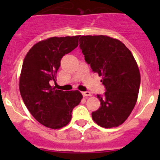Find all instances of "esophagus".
Masks as SVG:
<instances>
[{"instance_id": "34e87169", "label": "esophagus", "mask_w": 160, "mask_h": 160, "mask_svg": "<svg viewBox=\"0 0 160 160\" xmlns=\"http://www.w3.org/2000/svg\"><path fill=\"white\" fill-rule=\"evenodd\" d=\"M82 94L83 97H88V96L91 95V94H90V91H84V92H82Z\"/></svg>"}]
</instances>
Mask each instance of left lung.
<instances>
[{
  "label": "left lung",
  "mask_w": 160,
  "mask_h": 160,
  "mask_svg": "<svg viewBox=\"0 0 160 160\" xmlns=\"http://www.w3.org/2000/svg\"><path fill=\"white\" fill-rule=\"evenodd\" d=\"M79 47L94 73L102 76L103 95L97 94L101 106L92 118L102 128L118 127L125 122L135 106L140 73L132 53L122 42L110 37L82 36Z\"/></svg>",
  "instance_id": "left-lung-1"
}]
</instances>
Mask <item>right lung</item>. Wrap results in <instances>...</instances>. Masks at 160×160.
<instances>
[{
  "mask_svg": "<svg viewBox=\"0 0 160 160\" xmlns=\"http://www.w3.org/2000/svg\"><path fill=\"white\" fill-rule=\"evenodd\" d=\"M80 36L50 38L32 46L24 59L19 88L25 105L37 121L52 129L70 122L73 109L82 95L51 87L65 54L75 49Z\"/></svg>",
  "mask_w": 160,
  "mask_h": 160,
  "instance_id": "obj_1",
  "label": "right lung"
}]
</instances>
